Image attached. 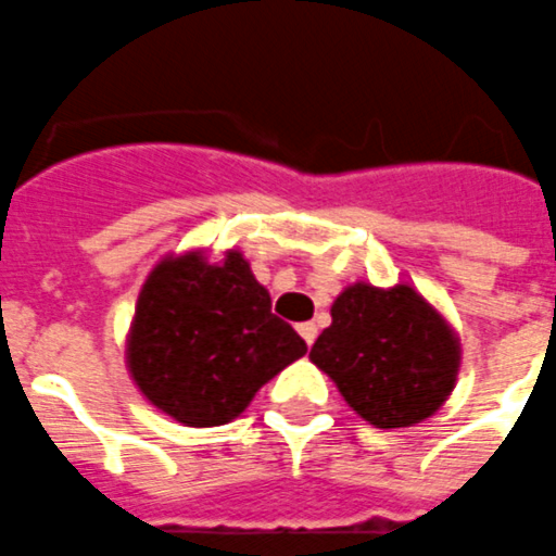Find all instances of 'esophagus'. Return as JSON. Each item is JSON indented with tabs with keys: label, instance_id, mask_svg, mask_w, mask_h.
I'll return each mask as SVG.
<instances>
[{
	"label": "esophagus",
	"instance_id": "obj_1",
	"mask_svg": "<svg viewBox=\"0 0 556 556\" xmlns=\"http://www.w3.org/2000/svg\"><path fill=\"white\" fill-rule=\"evenodd\" d=\"M296 332L303 334V341H306L308 346L315 344V338H317V326L315 324H300V326H296Z\"/></svg>",
	"mask_w": 556,
	"mask_h": 556
}]
</instances>
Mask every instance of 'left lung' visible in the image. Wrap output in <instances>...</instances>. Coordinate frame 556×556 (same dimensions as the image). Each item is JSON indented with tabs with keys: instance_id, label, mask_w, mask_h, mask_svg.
<instances>
[{
	"instance_id": "left-lung-1",
	"label": "left lung",
	"mask_w": 556,
	"mask_h": 556,
	"mask_svg": "<svg viewBox=\"0 0 556 556\" xmlns=\"http://www.w3.org/2000/svg\"><path fill=\"white\" fill-rule=\"evenodd\" d=\"M308 358L358 417L379 429H405L448 400L460 344L410 286L384 291L355 282L332 303V326L320 332Z\"/></svg>"
}]
</instances>
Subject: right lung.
<instances>
[{
	"mask_svg": "<svg viewBox=\"0 0 556 556\" xmlns=\"http://www.w3.org/2000/svg\"><path fill=\"white\" fill-rule=\"evenodd\" d=\"M306 341L270 312V294L230 250H192L151 270L127 338V367L151 405L184 426H224L262 384L306 355Z\"/></svg>",
	"mask_w": 556,
	"mask_h": 556,
	"instance_id": "right-lung-1",
	"label": "right lung"
}]
</instances>
